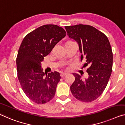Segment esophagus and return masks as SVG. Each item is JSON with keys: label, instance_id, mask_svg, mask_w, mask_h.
Instances as JSON below:
<instances>
[{"label": "esophagus", "instance_id": "esophagus-1", "mask_svg": "<svg viewBox=\"0 0 125 125\" xmlns=\"http://www.w3.org/2000/svg\"><path fill=\"white\" fill-rule=\"evenodd\" d=\"M66 74H67V73H61L60 74V76H61V77H64V76L66 75Z\"/></svg>", "mask_w": 125, "mask_h": 125}]
</instances>
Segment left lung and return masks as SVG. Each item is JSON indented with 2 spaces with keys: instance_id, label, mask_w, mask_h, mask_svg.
<instances>
[{
  "instance_id": "1",
  "label": "left lung",
  "mask_w": 125,
  "mask_h": 125,
  "mask_svg": "<svg viewBox=\"0 0 125 125\" xmlns=\"http://www.w3.org/2000/svg\"><path fill=\"white\" fill-rule=\"evenodd\" d=\"M69 37L77 42L81 53V61L85 63L88 78L74 73L75 81L70 87L73 95L78 100L90 102L95 100L104 91L112 71L113 53L108 38L89 25L65 26ZM83 66V67H84Z\"/></svg>"
}]
</instances>
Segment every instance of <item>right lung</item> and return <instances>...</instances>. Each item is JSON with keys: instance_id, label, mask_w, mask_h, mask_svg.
<instances>
[{"instance_id": "1", "label": "right lung", "mask_w": 125, "mask_h": 125, "mask_svg": "<svg viewBox=\"0 0 125 125\" xmlns=\"http://www.w3.org/2000/svg\"><path fill=\"white\" fill-rule=\"evenodd\" d=\"M66 33L57 25H43L27 34L21 43L17 55V75L24 93L37 104H44L54 97L60 73H46L41 68L44 57Z\"/></svg>"}]
</instances>
